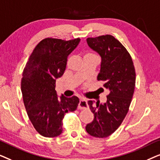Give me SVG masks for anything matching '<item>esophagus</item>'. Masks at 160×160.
Returning <instances> with one entry per match:
<instances>
[{"label": "esophagus", "instance_id": "esophagus-1", "mask_svg": "<svg viewBox=\"0 0 160 160\" xmlns=\"http://www.w3.org/2000/svg\"><path fill=\"white\" fill-rule=\"evenodd\" d=\"M78 108L79 109H85L88 108V103H87V100L84 98H81L78 102Z\"/></svg>", "mask_w": 160, "mask_h": 160}]
</instances>
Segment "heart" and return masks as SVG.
<instances>
[{
  "label": "heart",
  "mask_w": 160,
  "mask_h": 160,
  "mask_svg": "<svg viewBox=\"0 0 160 160\" xmlns=\"http://www.w3.org/2000/svg\"><path fill=\"white\" fill-rule=\"evenodd\" d=\"M84 56H95V55L92 53H87V54H85Z\"/></svg>",
  "instance_id": "obj_1"
}]
</instances>
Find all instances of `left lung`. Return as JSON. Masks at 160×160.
<instances>
[{"label":"left lung","instance_id":"left-lung-1","mask_svg":"<svg viewBox=\"0 0 160 160\" xmlns=\"http://www.w3.org/2000/svg\"><path fill=\"white\" fill-rule=\"evenodd\" d=\"M87 44L101 58L98 81L109 90L107 101L88 105L94 119L86 130L92 136L106 138L121 125L128 112L135 86V71L130 54L117 39L111 35L87 39Z\"/></svg>","mask_w":160,"mask_h":160}]
</instances>
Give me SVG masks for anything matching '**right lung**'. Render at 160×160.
<instances>
[{
	"label": "right lung",
	"instance_id": "add662e5",
	"mask_svg": "<svg viewBox=\"0 0 160 160\" xmlns=\"http://www.w3.org/2000/svg\"><path fill=\"white\" fill-rule=\"evenodd\" d=\"M80 38L64 41L47 38L36 46L24 68L21 82L23 102L28 117L42 136L54 138L62 132V119L77 108L76 96H58L56 79L63 75L67 58Z\"/></svg>",
	"mask_w": 160,
	"mask_h": 160
}]
</instances>
